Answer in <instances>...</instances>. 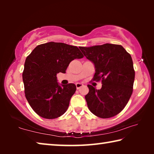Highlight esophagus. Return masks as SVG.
Wrapping results in <instances>:
<instances>
[{"instance_id":"1","label":"esophagus","mask_w":154,"mask_h":154,"mask_svg":"<svg viewBox=\"0 0 154 154\" xmlns=\"http://www.w3.org/2000/svg\"><path fill=\"white\" fill-rule=\"evenodd\" d=\"M82 86H83V84H82V83H76V87L77 90H79V88H82Z\"/></svg>"}]
</instances>
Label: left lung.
<instances>
[{"label": "left lung", "instance_id": "obj_1", "mask_svg": "<svg viewBox=\"0 0 154 154\" xmlns=\"http://www.w3.org/2000/svg\"><path fill=\"white\" fill-rule=\"evenodd\" d=\"M95 67L94 81L102 79V88L88 85L85 98L90 111L98 118H109L123 110L133 90L135 72L130 54L119 45L106 43L79 47Z\"/></svg>", "mask_w": 154, "mask_h": 154}]
</instances>
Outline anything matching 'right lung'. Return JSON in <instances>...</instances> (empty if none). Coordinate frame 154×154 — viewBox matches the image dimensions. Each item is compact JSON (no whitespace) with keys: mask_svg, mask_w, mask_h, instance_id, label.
I'll list each match as a JSON object with an SVG mask.
<instances>
[{"mask_svg":"<svg viewBox=\"0 0 154 154\" xmlns=\"http://www.w3.org/2000/svg\"><path fill=\"white\" fill-rule=\"evenodd\" d=\"M83 57L77 47L63 43L49 42L33 49L26 59L22 79L26 98L36 114L55 119L66 111L76 85H60L56 75L65 73L70 62Z\"/></svg>","mask_w":154,"mask_h":154,"instance_id":"add662e5","label":"right lung"}]
</instances>
